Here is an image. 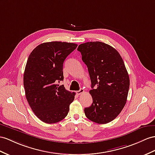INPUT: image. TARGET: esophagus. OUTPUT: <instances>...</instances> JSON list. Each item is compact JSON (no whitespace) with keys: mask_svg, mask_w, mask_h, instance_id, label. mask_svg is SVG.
<instances>
[{"mask_svg":"<svg viewBox=\"0 0 155 155\" xmlns=\"http://www.w3.org/2000/svg\"><path fill=\"white\" fill-rule=\"evenodd\" d=\"M84 92V90H83L82 88H81V89H80L79 90H78V91H77V94H78V95H81V94H83Z\"/></svg>","mask_w":155,"mask_h":155,"instance_id":"1","label":"esophagus"}]
</instances>
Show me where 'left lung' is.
Instances as JSON below:
<instances>
[{"label": "left lung", "instance_id": "1", "mask_svg": "<svg viewBox=\"0 0 155 155\" xmlns=\"http://www.w3.org/2000/svg\"><path fill=\"white\" fill-rule=\"evenodd\" d=\"M77 50L88 67L93 103L84 109L86 117L97 124H107L115 118L126 103L130 78L118 51L101 42H88Z\"/></svg>", "mask_w": 155, "mask_h": 155}]
</instances>
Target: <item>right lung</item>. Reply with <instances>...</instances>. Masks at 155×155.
Wrapping results in <instances>:
<instances>
[{"instance_id":"add662e5","label":"right lung","mask_w":155,"mask_h":155,"mask_svg":"<svg viewBox=\"0 0 155 155\" xmlns=\"http://www.w3.org/2000/svg\"><path fill=\"white\" fill-rule=\"evenodd\" d=\"M77 47L74 43L45 42L27 59L23 74L25 96L35 115L47 124L65 118L74 99V92L58 83L63 81V62Z\"/></svg>"}]
</instances>
